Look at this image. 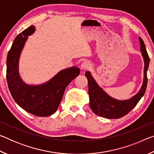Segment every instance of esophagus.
I'll list each match as a JSON object with an SVG mask.
<instances>
[{"label":"esophagus","instance_id":"1","mask_svg":"<svg viewBox=\"0 0 154 154\" xmlns=\"http://www.w3.org/2000/svg\"><path fill=\"white\" fill-rule=\"evenodd\" d=\"M90 67H91L90 62L88 60L83 61L82 63V64H81V68H82V69H83V70L89 69H90Z\"/></svg>","mask_w":154,"mask_h":154}]
</instances>
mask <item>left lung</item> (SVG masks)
I'll use <instances>...</instances> for the list:
<instances>
[{"label":"left lung","instance_id":"1","mask_svg":"<svg viewBox=\"0 0 154 154\" xmlns=\"http://www.w3.org/2000/svg\"><path fill=\"white\" fill-rule=\"evenodd\" d=\"M140 52L144 60V77L140 90L130 99L124 100H117L108 95L101 88L92 76L90 71H86L85 77L88 79V94L90 106L92 111L97 116L108 119H118L126 116L139 103L145 92L147 85V72L149 64V58L146 50L145 43L141 38H139Z\"/></svg>","mask_w":154,"mask_h":154}]
</instances>
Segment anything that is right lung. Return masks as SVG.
<instances>
[{"mask_svg": "<svg viewBox=\"0 0 154 154\" xmlns=\"http://www.w3.org/2000/svg\"><path fill=\"white\" fill-rule=\"evenodd\" d=\"M30 26L18 35L13 42L7 58V81L13 98L20 107L32 115L47 117L56 111L67 85L80 73L76 66L62 70L40 85L26 83L19 73V60L28 36L35 32Z\"/></svg>", "mask_w": 154, "mask_h": 154, "instance_id": "right-lung-1", "label": "right lung"}]
</instances>
